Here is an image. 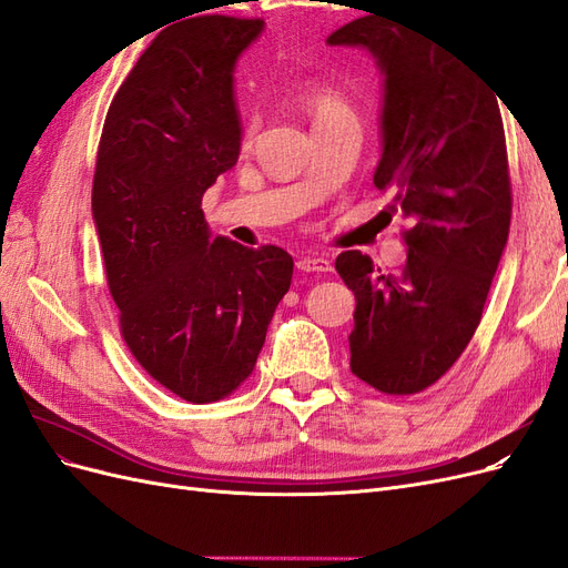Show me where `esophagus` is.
Returning a JSON list of instances; mask_svg holds the SVG:
<instances>
[{
	"label": "esophagus",
	"mask_w": 568,
	"mask_h": 568,
	"mask_svg": "<svg viewBox=\"0 0 568 568\" xmlns=\"http://www.w3.org/2000/svg\"><path fill=\"white\" fill-rule=\"evenodd\" d=\"M296 267L301 272H329L332 263L324 255H303L296 261Z\"/></svg>",
	"instance_id": "esophagus-1"
}]
</instances>
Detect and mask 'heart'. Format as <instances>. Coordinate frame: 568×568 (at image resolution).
Wrapping results in <instances>:
<instances>
[{
	"label": "heart",
	"mask_w": 568,
	"mask_h": 568,
	"mask_svg": "<svg viewBox=\"0 0 568 568\" xmlns=\"http://www.w3.org/2000/svg\"><path fill=\"white\" fill-rule=\"evenodd\" d=\"M301 101H303L307 115L313 118L315 125L324 123V120H332V118H336L341 113H351L346 101H343V97L336 90H332V88H311V90H305Z\"/></svg>",
	"instance_id": "b5f03b06"
}]
</instances>
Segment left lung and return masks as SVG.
<instances>
[{
	"label": "left lung",
	"mask_w": 568,
	"mask_h": 568,
	"mask_svg": "<svg viewBox=\"0 0 568 568\" xmlns=\"http://www.w3.org/2000/svg\"><path fill=\"white\" fill-rule=\"evenodd\" d=\"M367 49L382 82L379 192L403 213L407 263L384 274L359 251L336 272L355 294L351 369L390 395L436 384L467 348L509 236L511 189L497 94L432 30L363 16L326 38Z\"/></svg>",
	"instance_id": "1"
}]
</instances>
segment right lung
<instances>
[{
    "instance_id": "right-lung-1",
    "label": "right lung",
    "mask_w": 568,
    "mask_h": 568,
    "mask_svg": "<svg viewBox=\"0 0 568 568\" xmlns=\"http://www.w3.org/2000/svg\"><path fill=\"white\" fill-rule=\"evenodd\" d=\"M265 21L196 16L151 40L101 132L92 217L128 348L189 403L225 398L253 372L294 257L213 236L205 189L242 151L239 57Z\"/></svg>"
}]
</instances>
